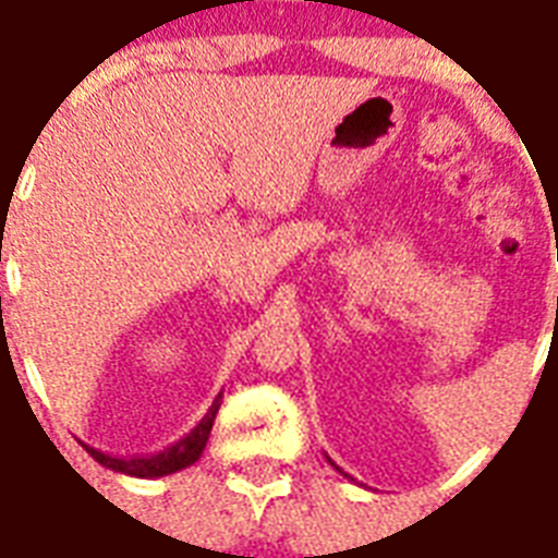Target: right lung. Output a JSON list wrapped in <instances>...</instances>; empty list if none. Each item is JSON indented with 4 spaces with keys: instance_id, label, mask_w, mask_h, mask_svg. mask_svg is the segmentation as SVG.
Returning a JSON list of instances; mask_svg holds the SVG:
<instances>
[{
    "instance_id": "1",
    "label": "right lung",
    "mask_w": 558,
    "mask_h": 558,
    "mask_svg": "<svg viewBox=\"0 0 558 558\" xmlns=\"http://www.w3.org/2000/svg\"><path fill=\"white\" fill-rule=\"evenodd\" d=\"M222 398V395H219ZM219 398L213 401V407L207 410L198 424H195L193 430L186 433L184 439L175 441V445H169L166 450L155 453V457H134V459H119V457H108V453H101L96 448H87L99 465L110 468V471H117V474H128V477H143V480H155V477H166V474H175V471H184L193 462H198L204 453V445L210 439L213 430V418H216V412H219Z\"/></svg>"
}]
</instances>
